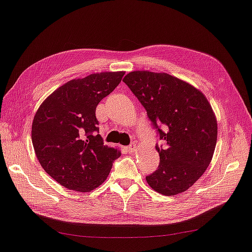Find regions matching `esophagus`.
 I'll return each instance as SVG.
<instances>
[{
	"instance_id": "34e87169",
	"label": "esophagus",
	"mask_w": 252,
	"mask_h": 252,
	"mask_svg": "<svg viewBox=\"0 0 252 252\" xmlns=\"http://www.w3.org/2000/svg\"><path fill=\"white\" fill-rule=\"evenodd\" d=\"M126 152H129V153H134L136 151V146H135V144H131L129 146H126Z\"/></svg>"
}]
</instances>
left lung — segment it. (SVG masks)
<instances>
[{"instance_id":"1","label":"left lung","mask_w":252,"mask_h":252,"mask_svg":"<svg viewBox=\"0 0 252 252\" xmlns=\"http://www.w3.org/2000/svg\"><path fill=\"white\" fill-rule=\"evenodd\" d=\"M123 82L144 106L162 141L156 146L159 166L146 177L147 184L162 195L182 193L204 174L214 154L218 121L211 103L198 88L167 73L133 71Z\"/></svg>"}]
</instances>
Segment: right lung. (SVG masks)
<instances>
[{
	"label": "right lung",
	"instance_id": "obj_1",
	"mask_svg": "<svg viewBox=\"0 0 252 252\" xmlns=\"http://www.w3.org/2000/svg\"><path fill=\"white\" fill-rule=\"evenodd\" d=\"M126 72H100L74 78L39 106L32 126L37 159L47 174L66 189L90 192L107 179L118 147L96 134V107L119 85Z\"/></svg>",
	"mask_w": 252,
	"mask_h": 252
}]
</instances>
